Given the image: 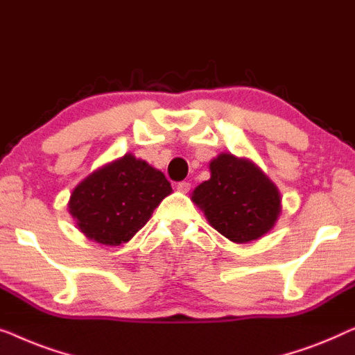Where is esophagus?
Segmentation results:
<instances>
[{"mask_svg": "<svg viewBox=\"0 0 355 355\" xmlns=\"http://www.w3.org/2000/svg\"><path fill=\"white\" fill-rule=\"evenodd\" d=\"M189 188H191V184H189L188 182H180V183L177 184V189H178L180 193H188Z\"/></svg>", "mask_w": 355, "mask_h": 355, "instance_id": "esophagus-1", "label": "esophagus"}]
</instances>
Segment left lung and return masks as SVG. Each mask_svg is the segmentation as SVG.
Masks as SVG:
<instances>
[{
    "instance_id": "left-lung-1",
    "label": "left lung",
    "mask_w": 355,
    "mask_h": 355,
    "mask_svg": "<svg viewBox=\"0 0 355 355\" xmlns=\"http://www.w3.org/2000/svg\"><path fill=\"white\" fill-rule=\"evenodd\" d=\"M209 171L211 178L191 194L209 225L238 244L256 241L275 227L282 196L251 159L220 153L209 162Z\"/></svg>"
}]
</instances>
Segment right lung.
Masks as SVG:
<instances>
[{"label":"right lung","mask_w":355,"mask_h":355,"mask_svg":"<svg viewBox=\"0 0 355 355\" xmlns=\"http://www.w3.org/2000/svg\"><path fill=\"white\" fill-rule=\"evenodd\" d=\"M172 193L157 168L132 153L85 177L69 198V214L88 239L104 246L128 243Z\"/></svg>","instance_id":"1"}]
</instances>
